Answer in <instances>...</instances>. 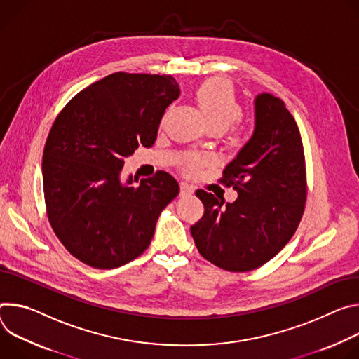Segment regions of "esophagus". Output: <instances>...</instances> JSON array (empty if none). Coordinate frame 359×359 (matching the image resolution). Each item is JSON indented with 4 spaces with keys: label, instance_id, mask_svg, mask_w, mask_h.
Segmentation results:
<instances>
[{
    "label": "esophagus",
    "instance_id": "obj_1",
    "mask_svg": "<svg viewBox=\"0 0 359 359\" xmlns=\"http://www.w3.org/2000/svg\"><path fill=\"white\" fill-rule=\"evenodd\" d=\"M180 188H181V195H192L194 194V187L187 182H181Z\"/></svg>",
    "mask_w": 359,
    "mask_h": 359
}]
</instances>
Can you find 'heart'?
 Returning <instances> with one entry per match:
<instances>
[{
	"instance_id": "1",
	"label": "heart",
	"mask_w": 359,
	"mask_h": 359,
	"mask_svg": "<svg viewBox=\"0 0 359 359\" xmlns=\"http://www.w3.org/2000/svg\"><path fill=\"white\" fill-rule=\"evenodd\" d=\"M196 102L211 130L224 131L231 123L241 115L243 105L238 98L232 84L228 79L214 78L204 83L196 91ZM248 138L245 124H235L226 133V141L231 147H243ZM210 163V158L200 154H189L185 156L182 168L187 172H196Z\"/></svg>"
}]
</instances>
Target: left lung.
I'll list each match as a JSON object with an SVG mask.
<instances>
[{
	"instance_id": "8db88e82",
	"label": "left lung",
	"mask_w": 359,
	"mask_h": 359,
	"mask_svg": "<svg viewBox=\"0 0 359 359\" xmlns=\"http://www.w3.org/2000/svg\"><path fill=\"white\" fill-rule=\"evenodd\" d=\"M219 182L238 192L224 204L196 189L204 215L191 225L200 254L229 272L257 269L280 252L295 233L306 203V168L301 134L283 100L255 98L251 140L222 172Z\"/></svg>"
}]
</instances>
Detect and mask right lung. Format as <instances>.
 Masks as SVG:
<instances>
[{
	"label": "right lung",
	"mask_w": 359,
	"mask_h": 359,
	"mask_svg": "<svg viewBox=\"0 0 359 359\" xmlns=\"http://www.w3.org/2000/svg\"><path fill=\"white\" fill-rule=\"evenodd\" d=\"M180 97L172 75L114 72L79 91L57 115L43 155L48 221L81 262L111 269L140 257L159 214L180 192L165 171L121 184L124 159L151 147Z\"/></svg>",
	"instance_id": "obj_1"
}]
</instances>
